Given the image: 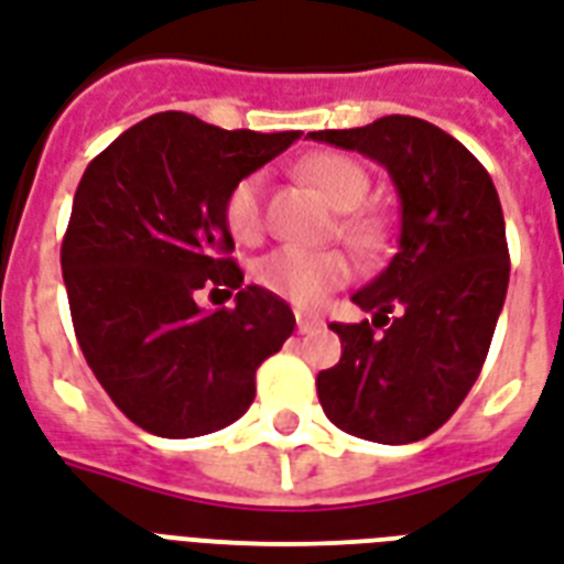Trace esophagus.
I'll list each match as a JSON object with an SVG mask.
<instances>
[{
    "label": "esophagus",
    "mask_w": 564,
    "mask_h": 564,
    "mask_svg": "<svg viewBox=\"0 0 564 564\" xmlns=\"http://www.w3.org/2000/svg\"><path fill=\"white\" fill-rule=\"evenodd\" d=\"M295 323H299V335H307V332H314V328H319L323 325V319L319 316H295Z\"/></svg>",
    "instance_id": "1"
}]
</instances>
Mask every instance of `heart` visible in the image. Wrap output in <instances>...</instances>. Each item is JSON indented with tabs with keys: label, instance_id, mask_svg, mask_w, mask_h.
Wrapping results in <instances>:
<instances>
[{
	"label": "heart",
	"instance_id": "obj_1",
	"mask_svg": "<svg viewBox=\"0 0 564 564\" xmlns=\"http://www.w3.org/2000/svg\"><path fill=\"white\" fill-rule=\"evenodd\" d=\"M311 185L335 208L337 236L356 250L361 260H373L388 241V224L377 208L361 206L370 187L367 170L356 158L340 152L311 154L299 166ZM229 232L245 245H257L265 232V178L260 173L241 176L224 199ZM349 278V262L337 250L278 248L257 262V283L281 295L295 307H316L325 295Z\"/></svg>",
	"mask_w": 564,
	"mask_h": 564
}]
</instances>
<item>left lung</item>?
<instances>
[{
  "mask_svg": "<svg viewBox=\"0 0 564 564\" xmlns=\"http://www.w3.org/2000/svg\"><path fill=\"white\" fill-rule=\"evenodd\" d=\"M367 154L400 197V245L352 295L373 323H332L344 356L319 370L328 421L358 440L406 445L440 431L481 373L508 293L494 178L463 143L415 116L307 133Z\"/></svg>",
  "mask_w": 564,
  "mask_h": 564,
  "instance_id": "obj_1",
  "label": "left lung"
}]
</instances>
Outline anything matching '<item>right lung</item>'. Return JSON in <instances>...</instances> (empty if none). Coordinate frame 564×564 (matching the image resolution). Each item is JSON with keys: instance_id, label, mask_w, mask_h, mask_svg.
I'll list each match as a JSON object with an SVG mask.
<instances>
[{"instance_id": "1", "label": "right lung", "mask_w": 564, "mask_h": 564, "mask_svg": "<svg viewBox=\"0 0 564 564\" xmlns=\"http://www.w3.org/2000/svg\"><path fill=\"white\" fill-rule=\"evenodd\" d=\"M302 133L224 131L187 112H154L86 166L62 239L70 323L104 391L164 440L239 421L257 367L293 335L281 295L245 286L224 199ZM199 289L237 293L206 315Z\"/></svg>"}]
</instances>
